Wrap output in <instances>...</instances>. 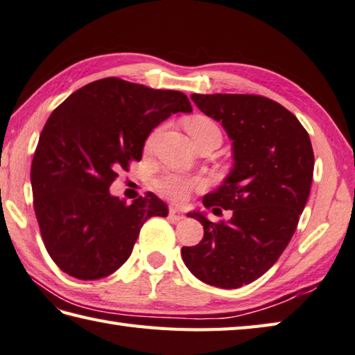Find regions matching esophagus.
Masks as SVG:
<instances>
[{"label": "esophagus", "mask_w": 355, "mask_h": 355, "mask_svg": "<svg viewBox=\"0 0 355 355\" xmlns=\"http://www.w3.org/2000/svg\"><path fill=\"white\" fill-rule=\"evenodd\" d=\"M169 218L173 221H182V220H184V214L180 209H177V207L171 206L169 207Z\"/></svg>", "instance_id": "34e87169"}]
</instances>
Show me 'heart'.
Wrapping results in <instances>:
<instances>
[{
    "mask_svg": "<svg viewBox=\"0 0 355 355\" xmlns=\"http://www.w3.org/2000/svg\"><path fill=\"white\" fill-rule=\"evenodd\" d=\"M184 128L193 143L205 137H215L218 141H221L220 128L209 116L196 115V116L187 118L184 121ZM150 141H152V137L149 138V143ZM200 186H201V182L198 178L178 175V173H168V175H163L162 178H158L157 182L158 191L162 192L166 198H169L172 201L186 200L189 197V193L193 189H198Z\"/></svg>",
    "mask_w": 355,
    "mask_h": 355,
    "instance_id": "obj_1",
    "label": "heart"
}]
</instances>
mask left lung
Listing matches in <instances>:
<instances>
[{"label":"left lung","mask_w":355,"mask_h":355,"mask_svg":"<svg viewBox=\"0 0 355 355\" xmlns=\"http://www.w3.org/2000/svg\"><path fill=\"white\" fill-rule=\"evenodd\" d=\"M207 116L221 121L232 140L234 169L203 198L214 223L192 212L205 229L196 246H183L187 269L211 286L235 289L255 282L279 260L306 205L314 150L306 129L274 100L249 94H192Z\"/></svg>","instance_id":"left-lung-1"}]
</instances>
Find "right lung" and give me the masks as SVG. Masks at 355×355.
Masks as SVG:
<instances>
[{
    "mask_svg": "<svg viewBox=\"0 0 355 355\" xmlns=\"http://www.w3.org/2000/svg\"><path fill=\"white\" fill-rule=\"evenodd\" d=\"M177 112H192L183 92L110 76L83 86L49 116L31 183L41 239L62 272L78 280L115 272L129 259L144 221L168 215L155 193L128 205L109 187L132 162H140L152 129Z\"/></svg>",
    "mask_w": 355,
    "mask_h": 355,
    "instance_id": "1",
    "label": "right lung"
}]
</instances>
